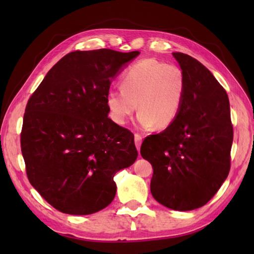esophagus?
I'll list each match as a JSON object with an SVG mask.
<instances>
[{"instance_id":"esophagus-1","label":"esophagus","mask_w":254,"mask_h":254,"mask_svg":"<svg viewBox=\"0 0 254 254\" xmlns=\"http://www.w3.org/2000/svg\"><path fill=\"white\" fill-rule=\"evenodd\" d=\"M142 140H143L142 135H140L139 133H135V134H134V143H135V146H136V149H137V151H140V147H141V144H142Z\"/></svg>"}]
</instances>
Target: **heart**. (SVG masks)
I'll return each mask as SVG.
<instances>
[{
    "instance_id": "heart-1",
    "label": "heart",
    "mask_w": 254,
    "mask_h": 254,
    "mask_svg": "<svg viewBox=\"0 0 254 254\" xmlns=\"http://www.w3.org/2000/svg\"><path fill=\"white\" fill-rule=\"evenodd\" d=\"M122 88L108 92L106 104L110 118L125 124L136 108L143 128L163 129L179 114L187 82L179 66L147 58L130 66L122 77Z\"/></svg>"
}]
</instances>
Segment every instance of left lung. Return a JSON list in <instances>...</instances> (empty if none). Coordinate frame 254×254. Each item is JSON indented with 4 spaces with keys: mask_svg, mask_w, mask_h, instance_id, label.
I'll return each instance as SVG.
<instances>
[{
    "mask_svg": "<svg viewBox=\"0 0 254 254\" xmlns=\"http://www.w3.org/2000/svg\"><path fill=\"white\" fill-rule=\"evenodd\" d=\"M173 56L187 82L181 109L162 132L146 137L141 155L152 165L153 198L190 211L209 202L227 179L233 126L227 92L213 74L187 54Z\"/></svg>",
    "mask_w": 254,
    "mask_h": 254,
    "instance_id": "8db88e82",
    "label": "left lung"
}]
</instances>
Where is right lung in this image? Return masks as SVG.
Returning a JSON list of instances; mask_svg holds the SVG:
<instances>
[{
  "mask_svg": "<svg viewBox=\"0 0 254 254\" xmlns=\"http://www.w3.org/2000/svg\"><path fill=\"white\" fill-rule=\"evenodd\" d=\"M139 51H75L29 97L21 132L27 178L56 210L89 215L109 205L113 177L137 158L134 136L108 118L110 84Z\"/></svg>",
  "mask_w": 254,
  "mask_h": 254,
  "instance_id": "right-lung-1",
  "label": "right lung"
}]
</instances>
